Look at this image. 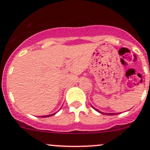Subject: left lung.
Returning <instances> with one entry per match:
<instances>
[{
  "label": "left lung",
  "instance_id": "8db88e82",
  "mask_svg": "<svg viewBox=\"0 0 150 150\" xmlns=\"http://www.w3.org/2000/svg\"><path fill=\"white\" fill-rule=\"evenodd\" d=\"M92 108H94V109H95L96 111H98V112L103 113V114H104V113H103V112H101V111H99V110L97 109V108H95L94 107H93V106H92ZM106 115H108V116H111V115H115V114H116V113H106Z\"/></svg>",
  "mask_w": 150,
  "mask_h": 150
}]
</instances>
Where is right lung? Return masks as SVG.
Returning <instances> with one entry per match:
<instances>
[{
	"mask_svg": "<svg viewBox=\"0 0 150 150\" xmlns=\"http://www.w3.org/2000/svg\"><path fill=\"white\" fill-rule=\"evenodd\" d=\"M56 113H53V114H51V115H48V116H42V118H46V117H49V116H53V115H55L56 114Z\"/></svg>",
	"mask_w": 150,
	"mask_h": 150,
	"instance_id": "obj_1",
	"label": "right lung"
}]
</instances>
